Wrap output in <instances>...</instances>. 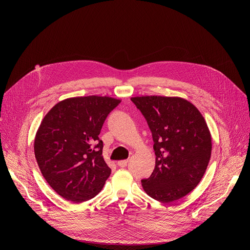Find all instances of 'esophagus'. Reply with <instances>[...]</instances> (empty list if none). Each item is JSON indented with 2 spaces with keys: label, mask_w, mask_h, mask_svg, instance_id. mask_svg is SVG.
<instances>
[{
  "label": "esophagus",
  "mask_w": 250,
  "mask_h": 250,
  "mask_svg": "<svg viewBox=\"0 0 250 250\" xmlns=\"http://www.w3.org/2000/svg\"><path fill=\"white\" fill-rule=\"evenodd\" d=\"M127 162H128L127 160H121V161L117 162V165L120 166V167H123V168H124V167H125V166L127 165Z\"/></svg>",
  "instance_id": "1"
}]
</instances>
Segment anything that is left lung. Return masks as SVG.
Segmentation results:
<instances>
[{"instance_id":"left-lung-1","label":"left lung","mask_w":250,"mask_h":250,"mask_svg":"<svg viewBox=\"0 0 250 250\" xmlns=\"http://www.w3.org/2000/svg\"><path fill=\"white\" fill-rule=\"evenodd\" d=\"M132 100L146 118L156 155L155 169L142 180L152 199L171 203L190 192L203 178L212 152L205 118L179 97L142 96Z\"/></svg>"}]
</instances>
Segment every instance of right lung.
<instances>
[{
    "label": "right lung",
    "mask_w": 250,
    "mask_h": 250,
    "mask_svg": "<svg viewBox=\"0 0 250 250\" xmlns=\"http://www.w3.org/2000/svg\"><path fill=\"white\" fill-rule=\"evenodd\" d=\"M120 103L106 96L68 98L56 104L39 125L34 140L37 164L51 188L67 201L91 200L109 177L98 136Z\"/></svg>",
    "instance_id": "obj_1"
}]
</instances>
